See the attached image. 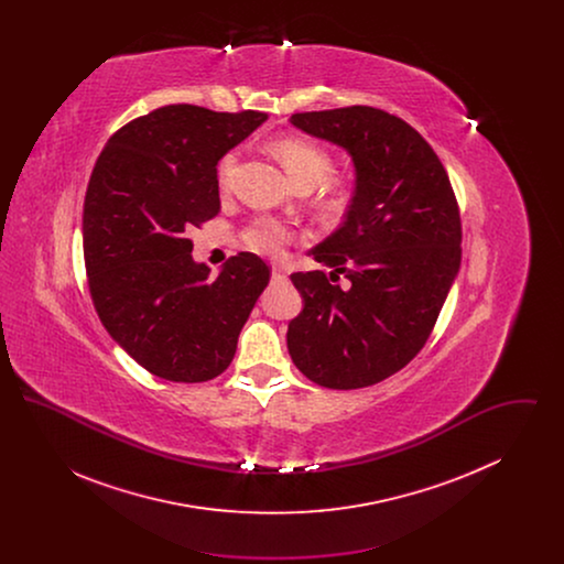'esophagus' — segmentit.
<instances>
[{"label":"esophagus","mask_w":564,"mask_h":564,"mask_svg":"<svg viewBox=\"0 0 564 564\" xmlns=\"http://www.w3.org/2000/svg\"><path fill=\"white\" fill-rule=\"evenodd\" d=\"M288 279V272H285V269L283 267H272V281H285Z\"/></svg>","instance_id":"obj_1"}]
</instances>
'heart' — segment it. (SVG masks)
I'll list each match as a JSON object with an SVG mask.
<instances>
[{"label":"heart","mask_w":564,"mask_h":564,"mask_svg":"<svg viewBox=\"0 0 564 564\" xmlns=\"http://www.w3.org/2000/svg\"><path fill=\"white\" fill-rule=\"evenodd\" d=\"M274 156L285 166L288 175L292 177L297 188H315L317 184L325 182L334 169V156L327 148L319 143L304 139V137H279L270 143ZM237 166V152L230 150L217 161V182L219 186H226L230 182V175ZM355 200V186L350 182H334L325 184L319 194V209L325 215H343L349 212ZM292 241V230L283 221L274 217H258L253 219L245 232L242 242L260 253L276 258L283 253L285 245Z\"/></svg>","instance_id":"b5f03b06"}]
</instances>
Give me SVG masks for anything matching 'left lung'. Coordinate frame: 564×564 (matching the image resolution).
<instances>
[{"label":"left lung","mask_w":564,"mask_h":564,"mask_svg":"<svg viewBox=\"0 0 564 564\" xmlns=\"http://www.w3.org/2000/svg\"><path fill=\"white\" fill-rule=\"evenodd\" d=\"M304 133L343 145L355 164L345 224L294 272L304 306L288 327L295 368L325 389L370 387L408 366L437 322L460 267V214L423 134L370 106L294 113ZM343 273L350 283L333 281Z\"/></svg>","instance_id":"1"}]
</instances>
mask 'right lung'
I'll list each match as a JSON object with an SVG mask.
<instances>
[{
    "instance_id": "add662e5",
    "label": "right lung",
    "mask_w": 564,
    "mask_h": 564,
    "mask_svg": "<svg viewBox=\"0 0 564 564\" xmlns=\"http://www.w3.org/2000/svg\"><path fill=\"white\" fill-rule=\"evenodd\" d=\"M267 118L164 106L111 134L93 169L82 217L93 304L109 336L164 380L221 375L269 285V267L247 251L212 279L188 239L219 214L217 161Z\"/></svg>"
}]
</instances>
